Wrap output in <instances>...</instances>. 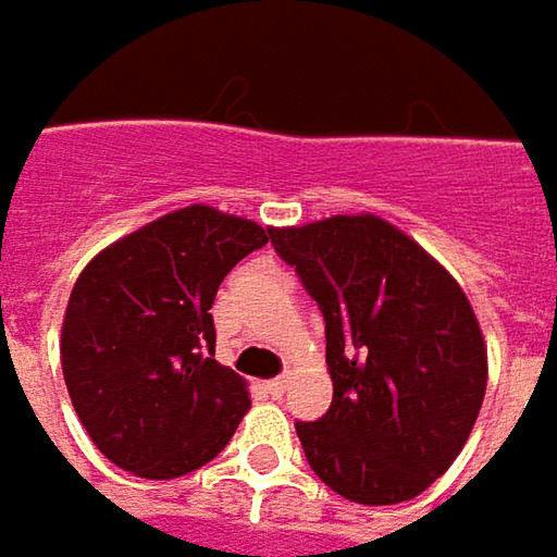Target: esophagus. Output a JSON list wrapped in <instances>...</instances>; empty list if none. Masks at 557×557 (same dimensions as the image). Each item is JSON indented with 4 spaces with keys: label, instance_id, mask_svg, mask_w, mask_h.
<instances>
[{
    "label": "esophagus",
    "instance_id": "esophagus-1",
    "mask_svg": "<svg viewBox=\"0 0 557 557\" xmlns=\"http://www.w3.org/2000/svg\"><path fill=\"white\" fill-rule=\"evenodd\" d=\"M267 391L269 396H282L288 391V381L285 377H272V381H267Z\"/></svg>",
    "mask_w": 557,
    "mask_h": 557
}]
</instances>
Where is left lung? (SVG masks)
Wrapping results in <instances>:
<instances>
[{"instance_id": "8db88e82", "label": "left lung", "mask_w": 557, "mask_h": 557, "mask_svg": "<svg viewBox=\"0 0 557 557\" xmlns=\"http://www.w3.org/2000/svg\"><path fill=\"white\" fill-rule=\"evenodd\" d=\"M269 238L325 319L332 406L297 421L310 468L350 503L416 499L456 461L486 394V347L465 290L369 213Z\"/></svg>"}]
</instances>
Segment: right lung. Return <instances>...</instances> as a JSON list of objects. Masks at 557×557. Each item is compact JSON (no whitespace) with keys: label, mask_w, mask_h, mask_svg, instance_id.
I'll return each instance as SVG.
<instances>
[{"label":"right lung","mask_w":557,"mask_h":557,"mask_svg":"<svg viewBox=\"0 0 557 557\" xmlns=\"http://www.w3.org/2000/svg\"><path fill=\"white\" fill-rule=\"evenodd\" d=\"M269 228L185 207L104 247L79 272L61 329V369L101 456L170 481L223 453L250 406L245 381L213 359L210 307Z\"/></svg>","instance_id":"1"}]
</instances>
